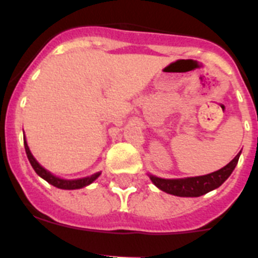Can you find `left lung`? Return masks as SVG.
I'll list each match as a JSON object with an SVG mask.
<instances>
[{
  "mask_svg": "<svg viewBox=\"0 0 258 258\" xmlns=\"http://www.w3.org/2000/svg\"><path fill=\"white\" fill-rule=\"evenodd\" d=\"M240 152L227 165L221 168L220 170L209 173V174L179 179H164L159 178V177H155V175H150V178L154 182L155 186L160 188V190H163L164 192L172 194V195H175V197H202L204 194L220 187L221 184L229 178L232 170L235 169L236 164H238Z\"/></svg>",
  "mask_w": 258,
  "mask_h": 258,
  "instance_id": "left-lung-1",
  "label": "left lung"
}]
</instances>
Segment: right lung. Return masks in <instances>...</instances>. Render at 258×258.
Here are the masks:
<instances>
[{
    "label": "right lung",
    "instance_id": "add662e5",
    "mask_svg": "<svg viewBox=\"0 0 258 258\" xmlns=\"http://www.w3.org/2000/svg\"><path fill=\"white\" fill-rule=\"evenodd\" d=\"M24 149H26L27 157H28L29 163H31L32 168L35 169V172L40 175L41 178H44L45 181L49 182L50 184H52V186H55V187H58V188H63V190H76V188L85 187V186H88V184L92 183L93 181H95V179L99 177V174H101V173L98 172V173H95V174L90 175V177H85V178L60 179V178H58V177H55V175H52L50 172H47L45 168H42V166H41L40 164L36 161V159L32 156L31 151H29L26 141H24Z\"/></svg>",
    "mask_w": 258,
    "mask_h": 258
}]
</instances>
